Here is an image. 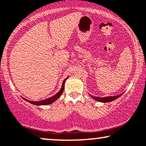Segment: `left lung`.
<instances>
[{
  "label": "left lung",
  "instance_id": "left-lung-1",
  "mask_svg": "<svg viewBox=\"0 0 146 146\" xmlns=\"http://www.w3.org/2000/svg\"><path fill=\"white\" fill-rule=\"evenodd\" d=\"M123 93L120 94V95L117 96H107V97H97V96H90L92 98H93L94 99H95L96 101L99 102H102V103H108V102H111L112 101H114L115 99H117V98H119L121 95H122Z\"/></svg>",
  "mask_w": 146,
  "mask_h": 146
}]
</instances>
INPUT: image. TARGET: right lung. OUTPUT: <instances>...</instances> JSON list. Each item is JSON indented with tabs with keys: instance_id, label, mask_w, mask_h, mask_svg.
<instances>
[{
	"instance_id": "add662e5",
	"label": "right lung",
	"mask_w": 146,
	"mask_h": 146,
	"mask_svg": "<svg viewBox=\"0 0 146 146\" xmlns=\"http://www.w3.org/2000/svg\"><path fill=\"white\" fill-rule=\"evenodd\" d=\"M68 78H66L65 80H64L62 82V88H61V89L60 90V91L58 92L57 93V94H56L55 95L52 96V97H50L48 98V99H45V100H42V101H29V100L24 99V98H23V99H24L25 101H28V102H30V103H31V104H33V105H50L51 103H54V101H56L60 96H61V94H62L63 91H64V83H65V81L66 80V79H68Z\"/></svg>"
}]
</instances>
